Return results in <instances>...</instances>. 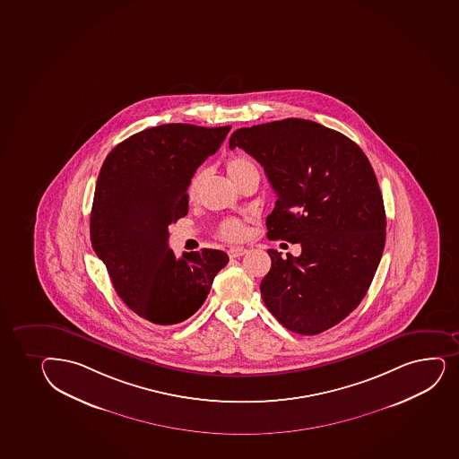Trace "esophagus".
Segmentation results:
<instances>
[{
  "instance_id": "esophagus-1",
  "label": "esophagus",
  "mask_w": 459,
  "mask_h": 459,
  "mask_svg": "<svg viewBox=\"0 0 459 459\" xmlns=\"http://www.w3.org/2000/svg\"><path fill=\"white\" fill-rule=\"evenodd\" d=\"M246 253L247 250L244 248V247H230V248L227 250V255H229V257L244 256Z\"/></svg>"
}]
</instances>
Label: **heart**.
I'll return each instance as SVG.
<instances>
[{
    "mask_svg": "<svg viewBox=\"0 0 459 459\" xmlns=\"http://www.w3.org/2000/svg\"><path fill=\"white\" fill-rule=\"evenodd\" d=\"M226 169L227 174L230 176L235 183L239 182L248 174L257 173L256 165L252 162V159H248L247 156H235V158L229 159L226 163ZM200 183H202V174H195L193 180L189 182V186H187L189 197H194L197 194ZM218 235L222 239H227V241H238V239L246 237V226H244L241 220L227 218L218 227Z\"/></svg>",
    "mask_w": 459,
    "mask_h": 459,
    "instance_id": "obj_1",
    "label": "heart"
}]
</instances>
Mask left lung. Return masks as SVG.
Returning <instances> with one entry per match:
<instances>
[{"instance_id":"8db88e82","label":"left lung","mask_w":459,"mask_h":459,"mask_svg":"<svg viewBox=\"0 0 459 459\" xmlns=\"http://www.w3.org/2000/svg\"><path fill=\"white\" fill-rule=\"evenodd\" d=\"M229 143L261 163L277 194L268 239L301 246L286 259L268 250L264 303L288 331L331 329L362 301L384 252V198L371 163L351 139L309 119L238 128Z\"/></svg>"}]
</instances>
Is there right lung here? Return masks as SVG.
I'll return each mask as SVG.
<instances>
[{
  "label": "right lung",
  "mask_w": 459,
  "mask_h": 459,
  "mask_svg": "<svg viewBox=\"0 0 459 459\" xmlns=\"http://www.w3.org/2000/svg\"><path fill=\"white\" fill-rule=\"evenodd\" d=\"M230 128L182 123L147 128L118 143L100 169L92 248L117 294L150 323L178 325L194 316L229 262L212 248L178 259L168 247V226L186 215L194 173Z\"/></svg>",
  "instance_id": "add662e5"
}]
</instances>
